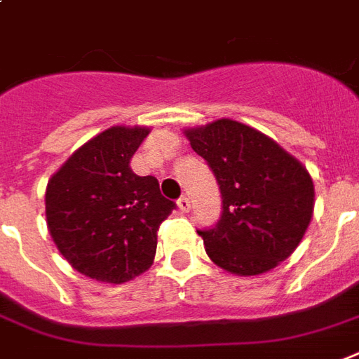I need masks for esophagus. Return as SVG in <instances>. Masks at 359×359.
<instances>
[{
	"label": "esophagus",
	"mask_w": 359,
	"mask_h": 359,
	"mask_svg": "<svg viewBox=\"0 0 359 359\" xmlns=\"http://www.w3.org/2000/svg\"><path fill=\"white\" fill-rule=\"evenodd\" d=\"M177 207H179L180 212H190V199L188 198H180L179 201H177Z\"/></svg>",
	"instance_id": "obj_1"
}]
</instances>
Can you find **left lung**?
Instances as JSON below:
<instances>
[{
    "mask_svg": "<svg viewBox=\"0 0 359 359\" xmlns=\"http://www.w3.org/2000/svg\"><path fill=\"white\" fill-rule=\"evenodd\" d=\"M184 135L207 160L222 194L218 224L198 229L207 256L239 277L275 269L292 256L313 218L314 184L307 168L237 120L188 128Z\"/></svg>",
    "mask_w": 359,
    "mask_h": 359,
    "instance_id": "obj_1",
    "label": "left lung"
}]
</instances>
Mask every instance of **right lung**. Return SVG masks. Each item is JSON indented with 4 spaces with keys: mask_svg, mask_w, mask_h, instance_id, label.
I'll use <instances>...</instances> for the list:
<instances>
[{
    "mask_svg": "<svg viewBox=\"0 0 359 359\" xmlns=\"http://www.w3.org/2000/svg\"><path fill=\"white\" fill-rule=\"evenodd\" d=\"M150 128L113 126L90 139L52 175L45 191L46 226L73 269L122 284L149 269L160 224L175 209L154 177L130 160Z\"/></svg>",
    "mask_w": 359,
    "mask_h": 359,
    "instance_id": "add662e5",
    "label": "right lung"
}]
</instances>
